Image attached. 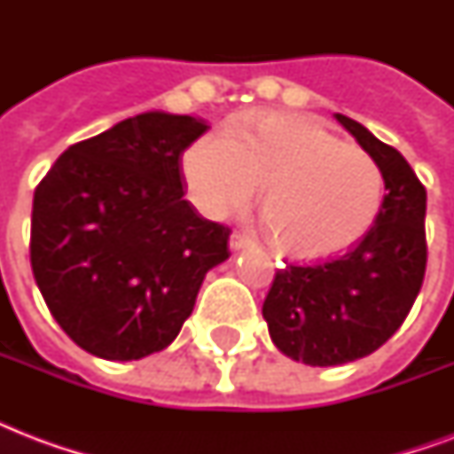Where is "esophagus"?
Here are the masks:
<instances>
[{"instance_id":"esophagus-1","label":"esophagus","mask_w":454,"mask_h":454,"mask_svg":"<svg viewBox=\"0 0 454 454\" xmlns=\"http://www.w3.org/2000/svg\"><path fill=\"white\" fill-rule=\"evenodd\" d=\"M249 245H252V240H249L247 235H242V233L231 235V247H233L235 252H240V249H247Z\"/></svg>"}]
</instances>
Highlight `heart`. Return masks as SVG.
Returning <instances> with one entry per match:
<instances>
[{
    "mask_svg": "<svg viewBox=\"0 0 454 454\" xmlns=\"http://www.w3.org/2000/svg\"><path fill=\"white\" fill-rule=\"evenodd\" d=\"M192 202L212 219L245 209L263 185L262 219L292 259H327L372 228L384 174L372 155L341 144L309 117L254 113L184 155Z\"/></svg>",
    "mask_w": 454,
    "mask_h": 454,
    "instance_id": "1",
    "label": "heart"
}]
</instances>
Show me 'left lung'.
Here are the masks:
<instances>
[{"label": "left lung", "mask_w": 454, "mask_h": 454, "mask_svg": "<svg viewBox=\"0 0 454 454\" xmlns=\"http://www.w3.org/2000/svg\"><path fill=\"white\" fill-rule=\"evenodd\" d=\"M337 120L380 164L381 209L346 254L278 269L262 309L273 344L313 367L344 365L394 337L427 270V188L395 148L351 117L337 113Z\"/></svg>", "instance_id": "left-lung-1"}]
</instances>
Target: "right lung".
<instances>
[{
  "instance_id": "1",
  "label": "right lung",
  "mask_w": 454,
  "mask_h": 454,
  "mask_svg": "<svg viewBox=\"0 0 454 454\" xmlns=\"http://www.w3.org/2000/svg\"><path fill=\"white\" fill-rule=\"evenodd\" d=\"M205 120L144 113L70 145L35 188L30 263L74 344L106 360L162 351L192 313L231 228L184 200L181 155Z\"/></svg>"
}]
</instances>
